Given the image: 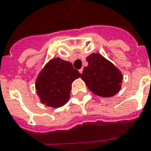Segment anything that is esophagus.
Wrapping results in <instances>:
<instances>
[{
  "label": "esophagus",
  "instance_id": "obj_1",
  "mask_svg": "<svg viewBox=\"0 0 151 151\" xmlns=\"http://www.w3.org/2000/svg\"><path fill=\"white\" fill-rule=\"evenodd\" d=\"M83 68H80V69L79 70V73H83Z\"/></svg>",
  "mask_w": 151,
  "mask_h": 151
}]
</instances>
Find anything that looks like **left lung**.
<instances>
[{
	"mask_svg": "<svg viewBox=\"0 0 151 151\" xmlns=\"http://www.w3.org/2000/svg\"><path fill=\"white\" fill-rule=\"evenodd\" d=\"M88 65L83 68L81 79L93 94L103 98L113 97L120 91L123 74L113 63L100 53L86 57Z\"/></svg>",
	"mask_w": 151,
	"mask_h": 151,
	"instance_id": "1",
	"label": "left lung"
}]
</instances>
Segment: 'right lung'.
<instances>
[{"label":"right lung","mask_w":151,"mask_h":151,"mask_svg":"<svg viewBox=\"0 0 151 151\" xmlns=\"http://www.w3.org/2000/svg\"><path fill=\"white\" fill-rule=\"evenodd\" d=\"M81 76L72 64L60 57L50 60L38 73L35 90L41 103L52 108L65 106L70 99L71 86Z\"/></svg>","instance_id":"right-lung-1"}]
</instances>
